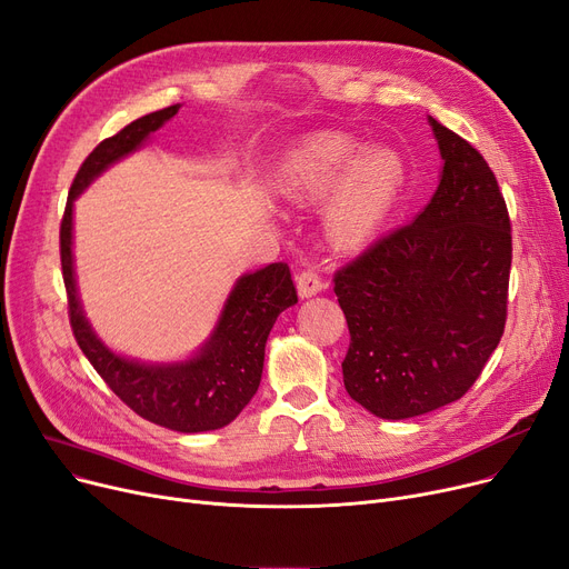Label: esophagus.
<instances>
[{"mask_svg":"<svg viewBox=\"0 0 569 569\" xmlns=\"http://www.w3.org/2000/svg\"><path fill=\"white\" fill-rule=\"evenodd\" d=\"M296 287H299L301 299H310V296L319 293L327 284H323V280H321V276L317 273V270L308 268V270H303L299 278H296Z\"/></svg>","mask_w":569,"mask_h":569,"instance_id":"obj_1","label":"esophagus"}]
</instances>
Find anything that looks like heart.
Instances as JSON below:
<instances>
[{
	"mask_svg": "<svg viewBox=\"0 0 569 569\" xmlns=\"http://www.w3.org/2000/svg\"><path fill=\"white\" fill-rule=\"evenodd\" d=\"M347 133H317L284 161L280 192L296 206L329 201L327 222L342 246H361L389 220L405 184L396 152L375 148Z\"/></svg>",
	"mask_w": 569,
	"mask_h": 569,
	"instance_id": "b5f03b06",
	"label": "heart"
}]
</instances>
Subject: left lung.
Instances as JSON below:
<instances>
[{"label":"left lung","instance_id":"obj_1","mask_svg":"<svg viewBox=\"0 0 569 569\" xmlns=\"http://www.w3.org/2000/svg\"><path fill=\"white\" fill-rule=\"evenodd\" d=\"M428 122L445 159L436 194L333 276L349 327L345 389L380 419L466 396L507 321L511 224L498 180L466 139Z\"/></svg>","mask_w":569,"mask_h":569}]
</instances>
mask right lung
<instances>
[{
    "mask_svg": "<svg viewBox=\"0 0 569 569\" xmlns=\"http://www.w3.org/2000/svg\"><path fill=\"white\" fill-rule=\"evenodd\" d=\"M178 108L180 103L133 120L88 154L69 189L60 227V257L71 329L101 380L139 417L178 432H203L231 423L257 393L268 333L282 310L299 303L289 266L270 263L238 278L214 331L192 359L143 363L116 355L92 331L78 299L71 252L78 194L118 159L139 150L152 131L178 113Z\"/></svg>",
    "mask_w": 569,
    "mask_h": 569,
    "instance_id": "right-lung-1",
    "label": "right lung"
}]
</instances>
